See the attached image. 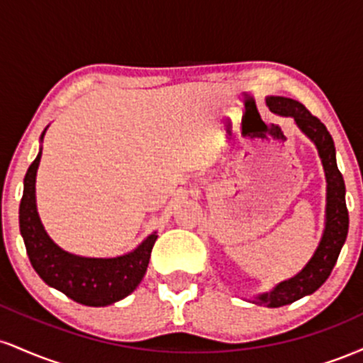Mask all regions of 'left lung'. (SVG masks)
<instances>
[{
  "label": "left lung",
  "instance_id": "8db88e82",
  "mask_svg": "<svg viewBox=\"0 0 363 363\" xmlns=\"http://www.w3.org/2000/svg\"><path fill=\"white\" fill-rule=\"evenodd\" d=\"M268 106L277 114L291 116L297 126L314 141L328 181L326 228H324L318 251L301 273L295 274L290 280L281 281L269 294H262L257 297L259 298L257 303H264L266 307H281L314 294L328 280L338 261L341 247L347 240L348 210L347 201H345V181L336 165L335 143L326 126L315 116H312L303 104L294 99L269 97Z\"/></svg>",
  "mask_w": 363,
  "mask_h": 363
}]
</instances>
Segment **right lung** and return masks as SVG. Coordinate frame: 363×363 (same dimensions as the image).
Segmentation results:
<instances>
[{
  "mask_svg": "<svg viewBox=\"0 0 363 363\" xmlns=\"http://www.w3.org/2000/svg\"><path fill=\"white\" fill-rule=\"evenodd\" d=\"M40 155L43 152L25 174L20 201V234L32 268L49 286L83 306L104 307L121 301L145 277L157 234L147 237L133 252L111 259L82 257L62 251L45 234L35 208V174Z\"/></svg>",
  "mask_w": 363,
  "mask_h": 363,
  "instance_id": "1",
  "label": "right lung"
}]
</instances>
